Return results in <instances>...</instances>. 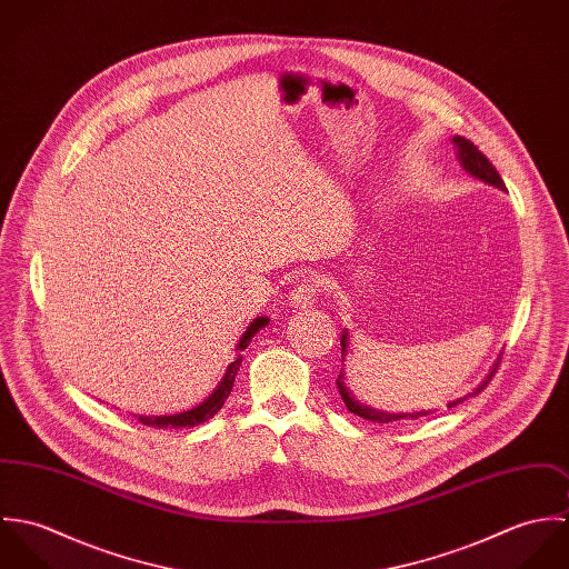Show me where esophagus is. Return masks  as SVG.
Returning <instances> with one entry per match:
<instances>
[{"instance_id":"esophagus-1","label":"esophagus","mask_w":569,"mask_h":569,"mask_svg":"<svg viewBox=\"0 0 569 569\" xmlns=\"http://www.w3.org/2000/svg\"><path fill=\"white\" fill-rule=\"evenodd\" d=\"M318 298V284L313 280H300L291 291V307L293 309H309Z\"/></svg>"}]
</instances>
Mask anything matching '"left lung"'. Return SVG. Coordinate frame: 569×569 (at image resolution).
<instances>
[{"label":"left lung","mask_w":569,"mask_h":569,"mask_svg":"<svg viewBox=\"0 0 569 569\" xmlns=\"http://www.w3.org/2000/svg\"><path fill=\"white\" fill-rule=\"evenodd\" d=\"M451 142H453V147H456V158H458V162H460V166H462L473 179H480V181H485L488 186H492V188L506 192V186H503L499 172L495 170L492 163L488 162L487 156H485L482 151H478V147H476L471 140H467V138H462V136H453ZM346 352H348V330L343 328V330H341V359H346ZM499 357H501V352H499ZM499 357L495 359V363L490 366L487 377L478 383V388H476L473 392H469V395H465V397L451 401L447 407H456L458 403L467 401L469 397H476L478 392H482L485 386L492 379L495 370H497ZM337 388H339L341 401L346 403V407H348L352 413H357V416H361V418H366V420H372V422H397V420H409V418L416 420V418H420V416L431 413V409L411 411V413H401V411H399V413H392V411H383V409H375V407L366 406V403H359V401L352 397V392L346 388V383H343V370H341V375L337 377Z\"/></svg>","instance_id":"left-lung-1"}]
</instances>
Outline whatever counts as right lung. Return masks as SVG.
Listing matches in <instances>:
<instances>
[{
	"label": "right lung",
	"instance_id": "add662e5",
	"mask_svg": "<svg viewBox=\"0 0 569 569\" xmlns=\"http://www.w3.org/2000/svg\"><path fill=\"white\" fill-rule=\"evenodd\" d=\"M269 325V318L267 316H258L256 320H251V325L244 328L243 335L239 337V343H237V357L234 361L226 368L221 381L217 383V388L199 403V406L192 407V409H186V411H177V413H160V416H147V413H136V418L147 425V427H160V429H181V427H194L199 422H206L208 418H212L223 403L228 401L232 388H234V381H237V375H239V368L243 363V350L249 346L251 337Z\"/></svg>",
	"mask_w": 569,
	"mask_h": 569
}]
</instances>
